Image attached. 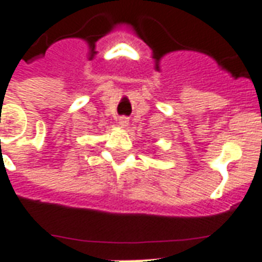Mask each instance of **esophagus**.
Here are the masks:
<instances>
[{
    "mask_svg": "<svg viewBox=\"0 0 262 262\" xmlns=\"http://www.w3.org/2000/svg\"><path fill=\"white\" fill-rule=\"evenodd\" d=\"M118 123L122 127L127 126V125H129V118H127V117H125V115H122V117H119L118 118Z\"/></svg>",
    "mask_w": 262,
    "mask_h": 262,
    "instance_id": "34e87169",
    "label": "esophagus"
}]
</instances>
